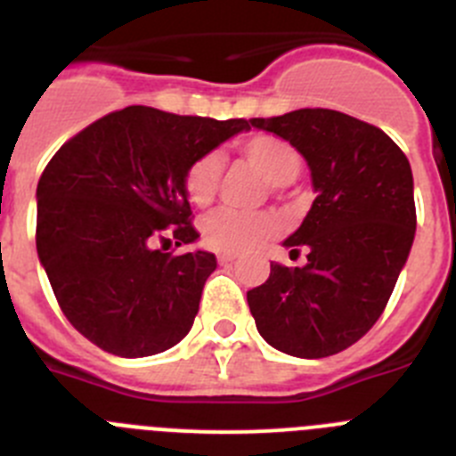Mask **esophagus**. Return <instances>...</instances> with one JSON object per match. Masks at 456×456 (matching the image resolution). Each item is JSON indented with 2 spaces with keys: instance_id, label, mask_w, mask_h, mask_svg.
I'll list each match as a JSON object with an SVG mask.
<instances>
[{
  "instance_id": "1",
  "label": "esophagus",
  "mask_w": 456,
  "mask_h": 456,
  "mask_svg": "<svg viewBox=\"0 0 456 456\" xmlns=\"http://www.w3.org/2000/svg\"><path fill=\"white\" fill-rule=\"evenodd\" d=\"M216 260H219V265H231V262L237 260V256L235 253H219V256H216Z\"/></svg>"
}]
</instances>
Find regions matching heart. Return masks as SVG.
<instances>
[{
	"mask_svg": "<svg viewBox=\"0 0 456 456\" xmlns=\"http://www.w3.org/2000/svg\"><path fill=\"white\" fill-rule=\"evenodd\" d=\"M240 156L257 169L275 190L289 185L303 169L298 149L278 135H253L240 144ZM221 181V158L203 153L185 171V194L199 208L210 206ZM203 240L221 253H244L278 232V219L269 212H240L221 208L200 224Z\"/></svg>",
	"mask_w": 456,
	"mask_h": 456,
	"instance_id": "1",
	"label": "heart"
}]
</instances>
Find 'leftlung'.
I'll return each instance as SVG.
<instances>
[{
    "label": "left lung",
    "mask_w": 456,
    "mask_h": 456,
    "mask_svg": "<svg viewBox=\"0 0 456 456\" xmlns=\"http://www.w3.org/2000/svg\"><path fill=\"white\" fill-rule=\"evenodd\" d=\"M298 149L316 199L285 240L307 265L271 262L246 294L257 332L287 354L319 359L359 341L382 316L416 235L407 156L382 128L328 108L250 119Z\"/></svg>",
    "instance_id": "1"
}]
</instances>
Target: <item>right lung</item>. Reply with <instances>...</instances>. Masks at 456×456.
Wrapping results in <instances>:
<instances>
[{"instance_id": "1", "label": "right lung", "mask_w": 456, "mask_h": 456, "mask_svg": "<svg viewBox=\"0 0 456 456\" xmlns=\"http://www.w3.org/2000/svg\"><path fill=\"white\" fill-rule=\"evenodd\" d=\"M246 119L128 106L67 140L37 181L36 246L67 321L117 357H149L190 332L216 257L191 244L185 171L248 131Z\"/></svg>"}]
</instances>
